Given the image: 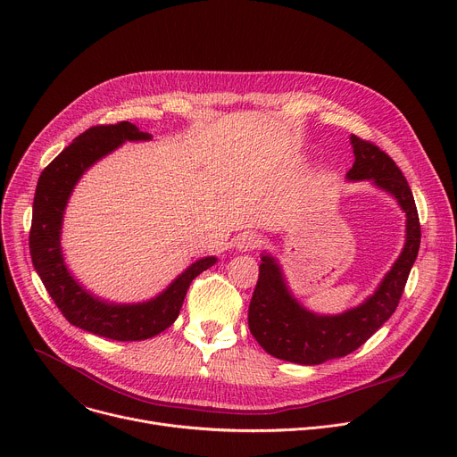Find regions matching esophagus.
I'll return each mask as SVG.
<instances>
[{
	"label": "esophagus",
	"mask_w": 457,
	"mask_h": 457,
	"mask_svg": "<svg viewBox=\"0 0 457 457\" xmlns=\"http://www.w3.org/2000/svg\"><path fill=\"white\" fill-rule=\"evenodd\" d=\"M260 237L253 231H245V233H240L237 238H235V247L240 251V253H245V251H253L260 245Z\"/></svg>",
	"instance_id": "34e87169"
}]
</instances>
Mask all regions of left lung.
Masks as SVG:
<instances>
[{
    "label": "left lung",
    "instance_id": "left-lung-1",
    "mask_svg": "<svg viewBox=\"0 0 457 457\" xmlns=\"http://www.w3.org/2000/svg\"><path fill=\"white\" fill-rule=\"evenodd\" d=\"M354 164L349 182L369 180L388 193L405 213V244L372 295L340 314H320L303 307L287 286L284 270L271 253H262L247 323L268 354L300 365H320L363 345L396 311L420 251L421 229L411 186L396 162L369 141L351 136Z\"/></svg>",
    "mask_w": 457,
    "mask_h": 457
}]
</instances>
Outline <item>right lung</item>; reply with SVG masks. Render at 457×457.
Here are the masks:
<instances>
[{
    "instance_id": "1",
    "label": "right lung",
    "mask_w": 457,
    "mask_h": 457,
    "mask_svg": "<svg viewBox=\"0 0 457 457\" xmlns=\"http://www.w3.org/2000/svg\"><path fill=\"white\" fill-rule=\"evenodd\" d=\"M152 139V134L141 132L128 120L87 129L43 170L32 206V264L54 303L76 328L117 342L148 340L168 329L180 312L191 280L217 264V256L199 258L157 296L137 303H117L83 287L64 262L62 217L79 179L124 143Z\"/></svg>"
}]
</instances>
